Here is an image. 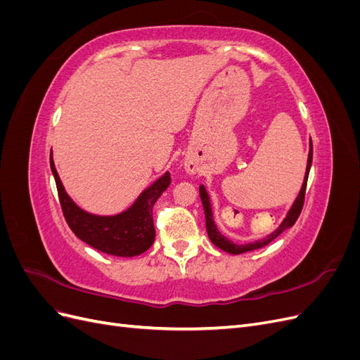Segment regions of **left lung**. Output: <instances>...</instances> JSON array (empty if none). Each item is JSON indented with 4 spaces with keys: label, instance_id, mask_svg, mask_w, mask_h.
<instances>
[{
    "label": "left lung",
    "instance_id": "1",
    "mask_svg": "<svg viewBox=\"0 0 360 360\" xmlns=\"http://www.w3.org/2000/svg\"><path fill=\"white\" fill-rule=\"evenodd\" d=\"M309 155H308V165H307V172H304V180H303V184H302V189L299 192V197L296 198V201H294V204L291 205V209L287 214V217L284 219V222H282L279 225V228L276 231L271 233L270 236H267L266 238H263V240H257L254 243H246V245H236L233 243L231 240H228L226 237H224L219 231H217V228L213 222V213H212V207H210V198L209 195H207V191L204 189V186H200V197H201V202H202V207H204V213H205V228H207V234H209L210 240L214 246H217L219 249L225 250V252L228 254H243V252H248V250H254V249H259L263 248L266 245H269L271 240H275V238L281 234L284 233L287 228L292 226L294 224H296L297 217L300 216V212L303 209V202H304V193H307V183H308V176H309V169H311V163H312V141L309 144Z\"/></svg>",
    "mask_w": 360,
    "mask_h": 360
}]
</instances>
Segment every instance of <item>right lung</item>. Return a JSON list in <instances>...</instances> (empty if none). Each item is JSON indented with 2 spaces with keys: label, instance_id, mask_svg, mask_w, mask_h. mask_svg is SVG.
<instances>
[{
  "label": "right lung",
  "instance_id": "add662e5",
  "mask_svg": "<svg viewBox=\"0 0 360 360\" xmlns=\"http://www.w3.org/2000/svg\"><path fill=\"white\" fill-rule=\"evenodd\" d=\"M51 169L56 179L61 210L70 230L82 242L101 252L115 257H135L153 245L156 231L153 224V205L171 183L169 172L155 181L139 195L135 204L115 216H97L86 213L76 205L64 191L52 160Z\"/></svg>",
  "mask_w": 360,
  "mask_h": 360
}]
</instances>
